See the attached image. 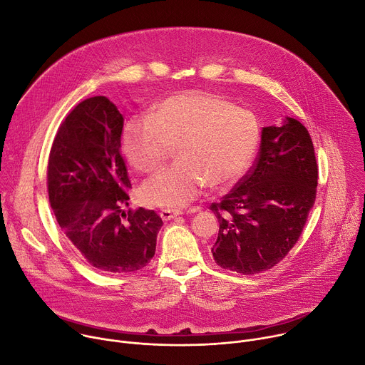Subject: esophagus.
<instances>
[{
    "mask_svg": "<svg viewBox=\"0 0 365 365\" xmlns=\"http://www.w3.org/2000/svg\"><path fill=\"white\" fill-rule=\"evenodd\" d=\"M161 218L163 220H165V222H168V220H173V218H175L177 215H180L181 214V211L180 210H171V208H164V210H161Z\"/></svg>",
    "mask_w": 365,
    "mask_h": 365,
    "instance_id": "obj_1",
    "label": "esophagus"
}]
</instances>
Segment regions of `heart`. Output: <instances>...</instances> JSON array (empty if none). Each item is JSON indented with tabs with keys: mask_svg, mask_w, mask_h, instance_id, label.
I'll list each match as a JSON object with an SVG mask.
<instances>
[{
	"mask_svg": "<svg viewBox=\"0 0 365 365\" xmlns=\"http://www.w3.org/2000/svg\"><path fill=\"white\" fill-rule=\"evenodd\" d=\"M260 125L256 115L226 98L187 91L160 102L151 115L129 119L122 132V151L140 173L163 165L173 147L180 163L167 167L142 187L143 200L180 208L208 184H235L256 153Z\"/></svg>",
	"mask_w": 365,
	"mask_h": 365,
	"instance_id": "1",
	"label": "heart"
}]
</instances>
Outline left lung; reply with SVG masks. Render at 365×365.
I'll return each mask as SVG.
<instances>
[{"mask_svg": "<svg viewBox=\"0 0 365 365\" xmlns=\"http://www.w3.org/2000/svg\"><path fill=\"white\" fill-rule=\"evenodd\" d=\"M318 163L308 129L286 118L262 130L253 167L211 202L220 229L211 249L215 263L255 274L277 264L299 240L317 198Z\"/></svg>", "mask_w": 365, "mask_h": 365, "instance_id": "left-lung-1", "label": "left lung"}]
</instances>
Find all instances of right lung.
<instances>
[{"label": "right lung", "instance_id": "obj_1", "mask_svg": "<svg viewBox=\"0 0 365 365\" xmlns=\"http://www.w3.org/2000/svg\"><path fill=\"white\" fill-rule=\"evenodd\" d=\"M123 118L105 96L73 108L54 136L47 191L66 237L95 269L132 273L155 255L163 226L154 210L129 205L130 180L120 154Z\"/></svg>", "mask_w": 365, "mask_h": 365}]
</instances>
